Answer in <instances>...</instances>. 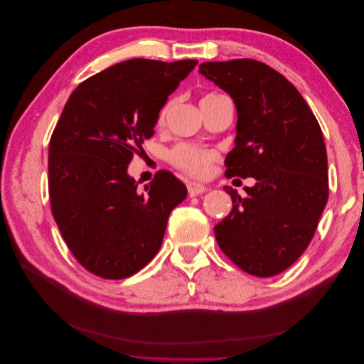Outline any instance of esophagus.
<instances>
[{
	"mask_svg": "<svg viewBox=\"0 0 364 364\" xmlns=\"http://www.w3.org/2000/svg\"><path fill=\"white\" fill-rule=\"evenodd\" d=\"M186 190H188L190 196H199L208 190V186H205L202 183H197V182H188L186 183Z\"/></svg>",
	"mask_w": 364,
	"mask_h": 364,
	"instance_id": "1",
	"label": "esophagus"
}]
</instances>
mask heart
<instances>
[{
    "label": "heart",
    "instance_id": "b5f03b06",
    "mask_svg": "<svg viewBox=\"0 0 364 364\" xmlns=\"http://www.w3.org/2000/svg\"><path fill=\"white\" fill-rule=\"evenodd\" d=\"M215 97H218V94H214V92L206 94L200 100V105L213 100ZM167 112H168V105L161 109L159 117H158L159 126L164 124ZM168 159L176 168L185 171L186 174L194 176V178H205V176H208L209 171H211V165L217 159V153L211 149H203V147H197V146L181 142V144L174 146L168 151Z\"/></svg>",
    "mask_w": 364,
    "mask_h": 364
}]
</instances>
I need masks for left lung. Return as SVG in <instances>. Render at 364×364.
<instances>
[{
	"label": "left lung",
	"mask_w": 364,
	"mask_h": 364,
	"mask_svg": "<svg viewBox=\"0 0 364 364\" xmlns=\"http://www.w3.org/2000/svg\"><path fill=\"white\" fill-rule=\"evenodd\" d=\"M199 73L232 98L235 147L228 178H255L241 197L230 186L232 211L215 228L220 249L235 266L274 277L299 258L328 200V159L321 126L282 74L253 59L205 62Z\"/></svg>",
	"instance_id": "left-lung-1"
}]
</instances>
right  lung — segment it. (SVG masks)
Listing matches in <instances>:
<instances>
[{
  "label": "right lung",
  "instance_id": "add662e5",
  "mask_svg": "<svg viewBox=\"0 0 364 364\" xmlns=\"http://www.w3.org/2000/svg\"><path fill=\"white\" fill-rule=\"evenodd\" d=\"M196 65L124 60L80 83L63 107L48 147L51 213L75 259L97 277L123 279L146 267L186 197L165 170L139 193L127 165Z\"/></svg>",
  "mask_w": 364,
  "mask_h": 364
}]
</instances>
